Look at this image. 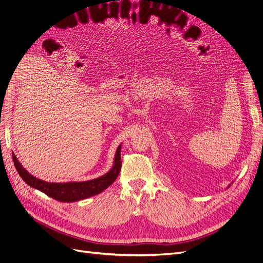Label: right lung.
I'll return each mask as SVG.
<instances>
[{"label":"right lung","instance_id":"obj_1","mask_svg":"<svg viewBox=\"0 0 263 263\" xmlns=\"http://www.w3.org/2000/svg\"><path fill=\"white\" fill-rule=\"evenodd\" d=\"M14 165L20 173L21 178L25 181L28 185L42 191L45 194L54 198L59 202H76L84 200V198L91 197L101 193L102 191L107 189L118 177L121 172L122 162H121V146L117 148L115 155V161L113 168L107 172L105 176L101 178L84 181V182H69V183H48L36 179L29 174L22 164L13 155Z\"/></svg>","mask_w":263,"mask_h":263}]
</instances>
